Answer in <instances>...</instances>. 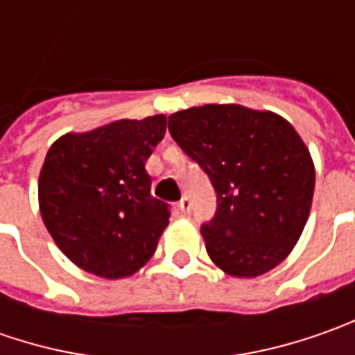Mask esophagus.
Here are the masks:
<instances>
[{"label": "esophagus", "instance_id": "esophagus-1", "mask_svg": "<svg viewBox=\"0 0 355 355\" xmlns=\"http://www.w3.org/2000/svg\"><path fill=\"white\" fill-rule=\"evenodd\" d=\"M178 207H180V211H182V213H189V209H191V201H189V198L180 199Z\"/></svg>", "mask_w": 355, "mask_h": 355}]
</instances>
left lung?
<instances>
[{
    "label": "left lung",
    "mask_w": 355,
    "mask_h": 355,
    "mask_svg": "<svg viewBox=\"0 0 355 355\" xmlns=\"http://www.w3.org/2000/svg\"><path fill=\"white\" fill-rule=\"evenodd\" d=\"M168 128L217 191V213L201 227L209 259L235 279L280 265L304 231L316 182L293 124L270 110L203 104L171 114Z\"/></svg>",
    "instance_id": "8db88e82"
}]
</instances>
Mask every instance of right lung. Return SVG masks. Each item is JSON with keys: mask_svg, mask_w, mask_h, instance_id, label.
<instances>
[{"mask_svg": "<svg viewBox=\"0 0 355 355\" xmlns=\"http://www.w3.org/2000/svg\"><path fill=\"white\" fill-rule=\"evenodd\" d=\"M164 134V114L122 118L67 132L49 148L39 173V211L78 268L118 280L152 259L170 211L150 196L146 162Z\"/></svg>", "mask_w": 355, "mask_h": 355, "instance_id": "right-lung-1", "label": "right lung"}]
</instances>
